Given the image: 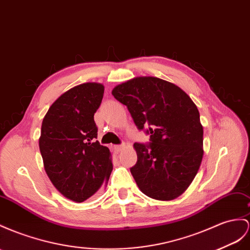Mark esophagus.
Returning a JSON list of instances; mask_svg holds the SVG:
<instances>
[{
  "mask_svg": "<svg viewBox=\"0 0 250 250\" xmlns=\"http://www.w3.org/2000/svg\"><path fill=\"white\" fill-rule=\"evenodd\" d=\"M125 146V145L123 144V145H116V146H114V150L116 151V152H119L121 149H123Z\"/></svg>",
  "mask_w": 250,
  "mask_h": 250,
  "instance_id": "1",
  "label": "esophagus"
}]
</instances>
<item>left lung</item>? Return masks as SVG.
Listing matches in <instances>:
<instances>
[{
    "instance_id": "8db88e82",
    "label": "left lung",
    "mask_w": 250,
    "mask_h": 250,
    "mask_svg": "<svg viewBox=\"0 0 250 250\" xmlns=\"http://www.w3.org/2000/svg\"><path fill=\"white\" fill-rule=\"evenodd\" d=\"M139 131L150 143L134 144L130 169L143 193L158 201L180 196L195 177L203 158V126L194 102L177 85L156 77H137L114 87Z\"/></svg>"
}]
</instances>
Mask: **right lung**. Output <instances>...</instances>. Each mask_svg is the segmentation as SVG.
Returning <instances> with one entry per match:
<instances>
[{"mask_svg": "<svg viewBox=\"0 0 250 250\" xmlns=\"http://www.w3.org/2000/svg\"><path fill=\"white\" fill-rule=\"evenodd\" d=\"M104 86L87 82L68 89L49 107L39 140L44 168L54 186L77 203L94 195L113 170L111 152L97 139L94 114Z\"/></svg>", "mask_w": 250, "mask_h": 250, "instance_id": "add662e5", "label": "right lung"}]
</instances>
